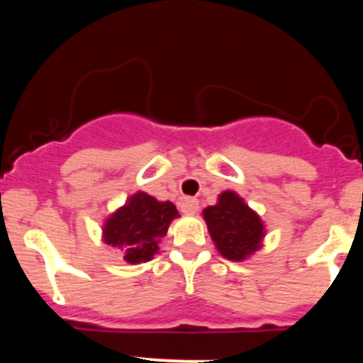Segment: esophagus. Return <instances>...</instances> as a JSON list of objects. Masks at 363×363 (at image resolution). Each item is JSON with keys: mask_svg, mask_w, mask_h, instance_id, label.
Returning a JSON list of instances; mask_svg holds the SVG:
<instances>
[{"mask_svg": "<svg viewBox=\"0 0 363 363\" xmlns=\"http://www.w3.org/2000/svg\"><path fill=\"white\" fill-rule=\"evenodd\" d=\"M198 210H199L198 199L189 198V199H184V201L181 203V211L184 215H194Z\"/></svg>", "mask_w": 363, "mask_h": 363, "instance_id": "esophagus-1", "label": "esophagus"}]
</instances>
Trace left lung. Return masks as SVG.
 Instances as JSON below:
<instances>
[{
    "label": "left lung",
    "mask_w": 363,
    "mask_h": 363,
    "mask_svg": "<svg viewBox=\"0 0 363 363\" xmlns=\"http://www.w3.org/2000/svg\"><path fill=\"white\" fill-rule=\"evenodd\" d=\"M216 251L228 261H245L262 247L266 225L235 191L218 194L216 205L203 210Z\"/></svg>",
    "instance_id": "left-lung-1"
}]
</instances>
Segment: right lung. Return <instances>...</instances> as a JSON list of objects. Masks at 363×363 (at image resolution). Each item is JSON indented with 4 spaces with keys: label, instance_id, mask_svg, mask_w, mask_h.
I'll use <instances>...</instances> for the list:
<instances>
[{
    "label": "right lung",
    "instance_id": "add662e5",
    "mask_svg": "<svg viewBox=\"0 0 363 363\" xmlns=\"http://www.w3.org/2000/svg\"><path fill=\"white\" fill-rule=\"evenodd\" d=\"M174 203L158 201L143 191L131 194L123 206L104 220V244L123 251V259L129 264L152 261L158 254L162 237L174 218H179Z\"/></svg>",
    "mask_w": 363,
    "mask_h": 363
}]
</instances>
